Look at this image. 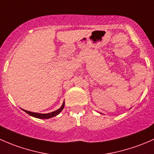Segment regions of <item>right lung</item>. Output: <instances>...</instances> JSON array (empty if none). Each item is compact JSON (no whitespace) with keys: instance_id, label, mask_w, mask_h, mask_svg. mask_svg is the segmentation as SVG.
Returning <instances> with one entry per match:
<instances>
[{"instance_id":"right-lung-1","label":"right lung","mask_w":154,"mask_h":154,"mask_svg":"<svg viewBox=\"0 0 154 154\" xmlns=\"http://www.w3.org/2000/svg\"><path fill=\"white\" fill-rule=\"evenodd\" d=\"M64 101L63 102V104L61 105V107H60L58 110H55V111L51 112H49V113H38V112H33L27 111V110H23V109H22V110H23L24 112H26V113L29 114V116H31L35 117V118L46 119L52 118V117H54V116H55L58 115V114H59L60 112L62 111V110L64 109Z\"/></svg>"}]
</instances>
